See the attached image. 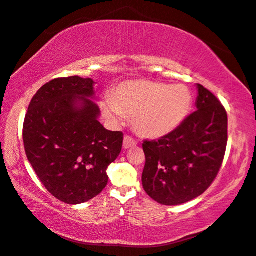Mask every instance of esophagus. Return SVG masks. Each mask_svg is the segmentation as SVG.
<instances>
[{
    "instance_id": "34e87169",
    "label": "esophagus",
    "mask_w": 256,
    "mask_h": 256,
    "mask_svg": "<svg viewBox=\"0 0 256 256\" xmlns=\"http://www.w3.org/2000/svg\"><path fill=\"white\" fill-rule=\"evenodd\" d=\"M135 145H137V142H136L135 140H134L132 137L128 136V135L124 136V150L130 148V147L135 146Z\"/></svg>"
}]
</instances>
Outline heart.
I'll use <instances>...</instances> for the list:
<instances>
[{"label": "heart", "instance_id": "obj_1", "mask_svg": "<svg viewBox=\"0 0 256 256\" xmlns=\"http://www.w3.org/2000/svg\"><path fill=\"white\" fill-rule=\"evenodd\" d=\"M191 91L184 85L152 80H126L101 103L103 114L114 122L132 118L135 130L142 137L160 138L176 130L189 114Z\"/></svg>", "mask_w": 256, "mask_h": 256}]
</instances>
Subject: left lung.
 <instances>
[{"mask_svg":"<svg viewBox=\"0 0 256 256\" xmlns=\"http://www.w3.org/2000/svg\"><path fill=\"white\" fill-rule=\"evenodd\" d=\"M196 110L158 140H144L142 186L160 204L178 206L212 186L227 146V112L214 94L198 84Z\"/></svg>","mask_w":256,"mask_h":256,"instance_id":"8db88e82","label":"left lung"}]
</instances>
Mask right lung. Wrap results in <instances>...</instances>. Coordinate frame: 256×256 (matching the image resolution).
Wrapping results in <instances>:
<instances>
[{"mask_svg": "<svg viewBox=\"0 0 256 256\" xmlns=\"http://www.w3.org/2000/svg\"><path fill=\"white\" fill-rule=\"evenodd\" d=\"M94 80L60 78L38 90L24 122L26 158L44 188L68 204L86 202L106 186V168L122 148L124 134L98 120Z\"/></svg>", "mask_w": 256, "mask_h": 256, "instance_id": "obj_1", "label": "right lung"}]
</instances>
